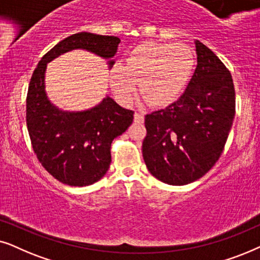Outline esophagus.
Returning a JSON list of instances; mask_svg holds the SVG:
<instances>
[{
    "instance_id": "34e87169",
    "label": "esophagus",
    "mask_w": 260,
    "mask_h": 260,
    "mask_svg": "<svg viewBox=\"0 0 260 260\" xmlns=\"http://www.w3.org/2000/svg\"><path fill=\"white\" fill-rule=\"evenodd\" d=\"M134 122L137 123H143L144 122V115L140 113L134 114Z\"/></svg>"
}]
</instances>
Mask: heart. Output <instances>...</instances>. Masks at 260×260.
<instances>
[{"mask_svg":"<svg viewBox=\"0 0 260 260\" xmlns=\"http://www.w3.org/2000/svg\"><path fill=\"white\" fill-rule=\"evenodd\" d=\"M195 53L184 44H138L127 52L123 65H115L109 72V83L117 101L129 105L136 92L148 106L166 107L174 103L191 78Z\"/></svg>","mask_w":260,"mask_h":260,"instance_id":"1","label":"heart"}]
</instances>
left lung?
<instances>
[{"instance_id":"1","label":"left lung","mask_w":260,"mask_h":260,"mask_svg":"<svg viewBox=\"0 0 260 260\" xmlns=\"http://www.w3.org/2000/svg\"><path fill=\"white\" fill-rule=\"evenodd\" d=\"M197 67L184 94L145 116L143 157L148 171L170 185L206 175L219 160L235 115L231 72L214 52L195 40Z\"/></svg>"}]
</instances>
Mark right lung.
<instances>
[{
  "label": "right lung",
  "mask_w": 260,
  "mask_h": 260,
  "mask_svg": "<svg viewBox=\"0 0 260 260\" xmlns=\"http://www.w3.org/2000/svg\"><path fill=\"white\" fill-rule=\"evenodd\" d=\"M120 39L81 32L58 43L41 58L32 78L26 101V121L34 153L55 179L71 186L98 182L108 171L110 146L133 122V110L124 109L106 96L98 106L81 112L55 107L45 90L47 64L72 50H85L108 59L112 69Z\"/></svg>",
  "instance_id": "1"
}]
</instances>
